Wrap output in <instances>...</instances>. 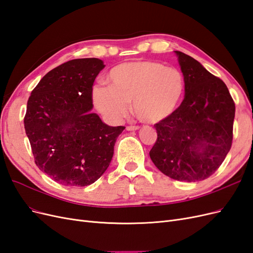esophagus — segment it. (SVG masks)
Segmentation results:
<instances>
[{
	"label": "esophagus",
	"instance_id": "1",
	"mask_svg": "<svg viewBox=\"0 0 253 253\" xmlns=\"http://www.w3.org/2000/svg\"><path fill=\"white\" fill-rule=\"evenodd\" d=\"M140 127L139 126H126V129L127 131H137V129H139Z\"/></svg>",
	"mask_w": 253,
	"mask_h": 253
}]
</instances>
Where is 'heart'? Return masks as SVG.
Returning a JSON list of instances; mask_svg holds the SVG:
<instances>
[{"label":"heart","instance_id":"heart-1","mask_svg":"<svg viewBox=\"0 0 253 253\" xmlns=\"http://www.w3.org/2000/svg\"><path fill=\"white\" fill-rule=\"evenodd\" d=\"M111 84L96 83L91 98L97 111L111 121L128 113L129 102L141 121L159 124L177 112L186 94V80L180 71L150 60L125 62L109 73Z\"/></svg>","mask_w":253,"mask_h":253}]
</instances>
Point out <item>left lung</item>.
Here are the masks:
<instances>
[{"label": "left lung", "mask_w": 253, "mask_h": 253, "mask_svg": "<svg viewBox=\"0 0 253 253\" xmlns=\"http://www.w3.org/2000/svg\"><path fill=\"white\" fill-rule=\"evenodd\" d=\"M174 52L186 80L185 99L171 118L154 126L157 140L150 157L175 180L201 181L230 151L235 105L223 81L192 57Z\"/></svg>", "instance_id": "8db88e82"}]
</instances>
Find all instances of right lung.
I'll return each instance as SVG.
<instances>
[{
    "label": "right lung",
    "instance_id": "obj_1",
    "mask_svg": "<svg viewBox=\"0 0 253 253\" xmlns=\"http://www.w3.org/2000/svg\"><path fill=\"white\" fill-rule=\"evenodd\" d=\"M104 66L97 58L68 61L45 75L27 101L24 126L36 165L61 185L84 187L100 178L125 129L90 112L93 84Z\"/></svg>",
    "mask_w": 253,
    "mask_h": 253
}]
</instances>
